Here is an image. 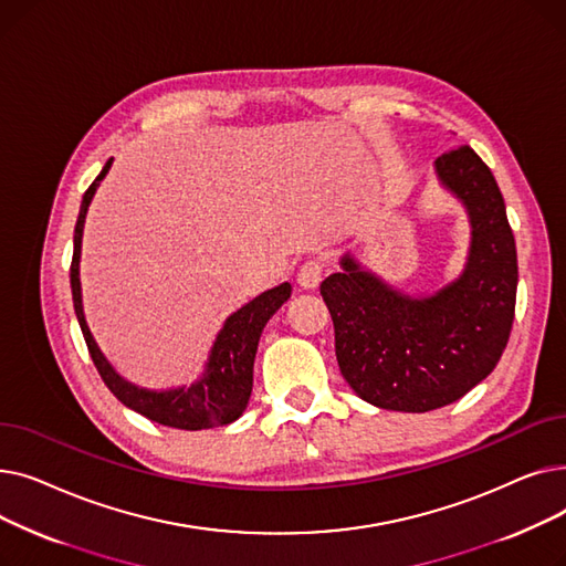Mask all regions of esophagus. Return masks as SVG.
<instances>
[{"mask_svg":"<svg viewBox=\"0 0 566 566\" xmlns=\"http://www.w3.org/2000/svg\"><path fill=\"white\" fill-rule=\"evenodd\" d=\"M323 268H325L323 259H310V261H305V263L301 265V271H298V284H301L303 289H316L318 282H321V277H323Z\"/></svg>","mask_w":566,"mask_h":566,"instance_id":"34e87169","label":"esophagus"}]
</instances>
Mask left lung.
<instances>
[{
    "instance_id": "left-lung-1",
    "label": "left lung",
    "mask_w": 566,
    "mask_h": 566,
    "mask_svg": "<svg viewBox=\"0 0 566 566\" xmlns=\"http://www.w3.org/2000/svg\"><path fill=\"white\" fill-rule=\"evenodd\" d=\"M440 184L470 216L463 273L424 298L392 289L350 254L321 282L342 376L360 399L401 412L459 401L500 363L510 342L518 261L504 199L470 146L438 156Z\"/></svg>"
}]
</instances>
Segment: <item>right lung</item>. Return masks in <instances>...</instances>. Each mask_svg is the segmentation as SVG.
<instances>
[{"label":"right lung","instance_id":"1","mask_svg":"<svg viewBox=\"0 0 566 566\" xmlns=\"http://www.w3.org/2000/svg\"><path fill=\"white\" fill-rule=\"evenodd\" d=\"M112 167V158L105 163L103 171L96 176V181L88 186L82 197L80 216L73 235V261H71V289H73V305L80 321V328L86 342L92 360L109 388V392L122 401L124 406L133 408L135 412L144 415L151 422L163 427L184 429V431H199L231 424L243 415L250 395H252V371H254V355L259 346L261 331L265 328L268 318H271L289 298H291V284L284 282L275 289H268L252 303L233 312L220 331L211 358L206 363L203 376L190 385V388H176V390H144L137 385L124 380L118 376L112 365L105 360L98 344L94 342L88 325L82 312V291H80V250H82V229L86 208L92 203L96 188L105 178Z\"/></svg>","mask_w":566,"mask_h":566}]
</instances>
